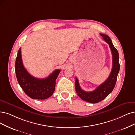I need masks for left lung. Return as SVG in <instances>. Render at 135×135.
<instances>
[{
    "instance_id": "obj_1",
    "label": "left lung",
    "mask_w": 135,
    "mask_h": 135,
    "mask_svg": "<svg viewBox=\"0 0 135 135\" xmlns=\"http://www.w3.org/2000/svg\"><path fill=\"white\" fill-rule=\"evenodd\" d=\"M100 34L103 37L104 41L108 44L112 54V68L110 74L105 81L92 92L83 91L79 86L77 78H76L75 82L76 91L78 96L83 100L92 103H96L102 101L109 93L112 92L115 86L117 75L120 68L118 51L114 47L110 38L107 35L104 34Z\"/></svg>"
}]
</instances>
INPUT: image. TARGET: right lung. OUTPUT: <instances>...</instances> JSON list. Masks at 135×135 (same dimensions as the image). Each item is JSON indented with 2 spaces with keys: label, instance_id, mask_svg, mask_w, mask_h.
Here are the masks:
<instances>
[{
  "label": "right lung",
  "instance_id": "add662e5",
  "mask_svg": "<svg viewBox=\"0 0 135 135\" xmlns=\"http://www.w3.org/2000/svg\"><path fill=\"white\" fill-rule=\"evenodd\" d=\"M16 76L20 86L29 97L36 99H45L51 97L56 88V81L61 70L56 69L50 75L39 79L31 75L24 68L20 48L15 66Z\"/></svg>",
  "mask_w": 135,
  "mask_h": 135
}]
</instances>
